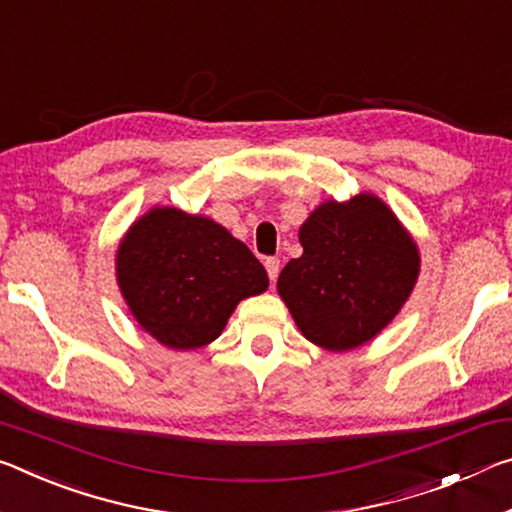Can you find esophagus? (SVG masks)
<instances>
[{
    "instance_id": "esophagus-1",
    "label": "esophagus",
    "mask_w": 512,
    "mask_h": 512,
    "mask_svg": "<svg viewBox=\"0 0 512 512\" xmlns=\"http://www.w3.org/2000/svg\"><path fill=\"white\" fill-rule=\"evenodd\" d=\"M264 266H266V273H269L271 282H275V278H278V273H280V259H275V257H266Z\"/></svg>"
}]
</instances>
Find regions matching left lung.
<instances>
[{
	"instance_id": "obj_1",
	"label": "left lung",
	"mask_w": 512,
	"mask_h": 512,
	"mask_svg": "<svg viewBox=\"0 0 512 512\" xmlns=\"http://www.w3.org/2000/svg\"><path fill=\"white\" fill-rule=\"evenodd\" d=\"M298 241L303 255L282 269L278 294L307 342L326 351L371 342L417 285V241L376 193L321 202Z\"/></svg>"
}]
</instances>
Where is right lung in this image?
<instances>
[{
  "label": "right lung",
  "instance_id": "right-lung-1",
  "mask_svg": "<svg viewBox=\"0 0 512 512\" xmlns=\"http://www.w3.org/2000/svg\"><path fill=\"white\" fill-rule=\"evenodd\" d=\"M116 282L134 321L173 351L221 337L243 298L269 289L248 246L202 214L154 205L127 227L116 250Z\"/></svg>",
  "mask_w": 512,
  "mask_h": 512
}]
</instances>
